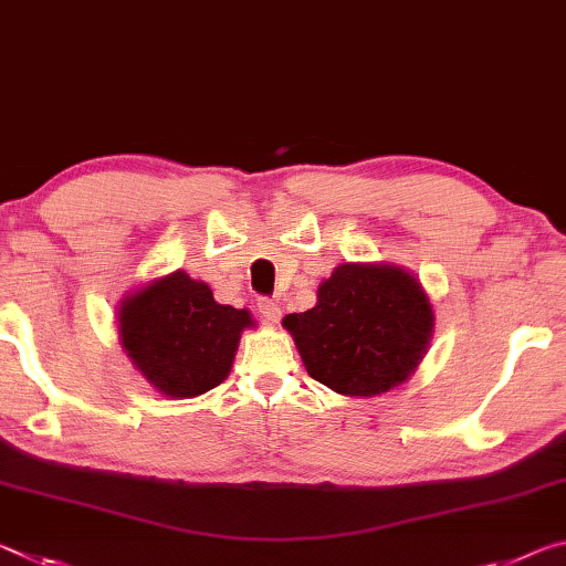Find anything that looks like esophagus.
<instances>
[{"mask_svg":"<svg viewBox=\"0 0 566 566\" xmlns=\"http://www.w3.org/2000/svg\"><path fill=\"white\" fill-rule=\"evenodd\" d=\"M258 313H261L268 326H275V323L281 321V305H277V303L271 301V298H261V301H258Z\"/></svg>","mask_w":566,"mask_h":566,"instance_id":"esophagus-1","label":"esophagus"}]
</instances>
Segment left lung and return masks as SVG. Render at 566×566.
Wrapping results in <instances>:
<instances>
[{"label": "left lung", "instance_id": "obj_1", "mask_svg": "<svg viewBox=\"0 0 566 566\" xmlns=\"http://www.w3.org/2000/svg\"><path fill=\"white\" fill-rule=\"evenodd\" d=\"M303 366L331 391L381 396L406 384L429 350L433 305L419 277L394 263H340L311 311L289 313Z\"/></svg>", "mask_w": 566, "mask_h": 566}]
</instances>
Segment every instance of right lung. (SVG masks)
Returning a JSON list of instances; mask_svg holds the SVG:
<instances>
[{
    "label": "right lung",
    "mask_w": 566,
    "mask_h": 566,
    "mask_svg": "<svg viewBox=\"0 0 566 566\" xmlns=\"http://www.w3.org/2000/svg\"><path fill=\"white\" fill-rule=\"evenodd\" d=\"M250 326V311L218 303L208 283L180 268L153 277L117 305L123 350L168 398H196L226 381Z\"/></svg>",
    "instance_id": "obj_1"
}]
</instances>
